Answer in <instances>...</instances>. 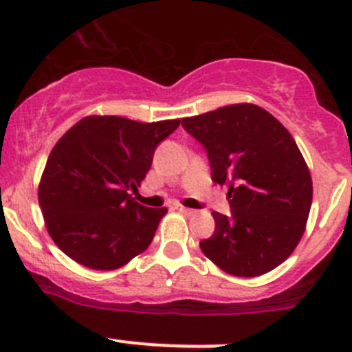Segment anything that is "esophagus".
Wrapping results in <instances>:
<instances>
[{
	"label": "esophagus",
	"mask_w": 352,
	"mask_h": 352,
	"mask_svg": "<svg viewBox=\"0 0 352 352\" xmlns=\"http://www.w3.org/2000/svg\"><path fill=\"white\" fill-rule=\"evenodd\" d=\"M175 209H177V211L184 212V214H186V216H194V214H196V209L186 208V206H182V204H177Z\"/></svg>",
	"instance_id": "obj_1"
}]
</instances>
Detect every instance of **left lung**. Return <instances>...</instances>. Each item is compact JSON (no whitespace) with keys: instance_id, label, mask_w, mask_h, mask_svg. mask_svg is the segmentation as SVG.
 <instances>
[{"instance_id":"obj_1","label":"left lung","mask_w":352,"mask_h":352,"mask_svg":"<svg viewBox=\"0 0 352 352\" xmlns=\"http://www.w3.org/2000/svg\"><path fill=\"white\" fill-rule=\"evenodd\" d=\"M182 126L206 148L212 182L228 186L232 216L212 212L216 228L199 243L202 254L239 278L278 267L300 243L314 196L293 136L254 104L186 117Z\"/></svg>"}]
</instances>
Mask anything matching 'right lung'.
<instances>
[{"instance_id":"right-lung-1","label":"right lung","mask_w":352,"mask_h":352,"mask_svg":"<svg viewBox=\"0 0 352 352\" xmlns=\"http://www.w3.org/2000/svg\"><path fill=\"white\" fill-rule=\"evenodd\" d=\"M179 124L88 116L56 143L38 184V204L49 235L67 257L113 271L150 247L166 208L141 206L129 192Z\"/></svg>"}]
</instances>
